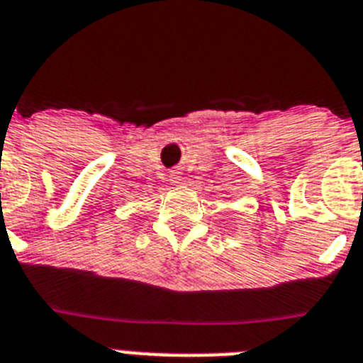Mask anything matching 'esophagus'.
I'll list each match as a JSON object with an SVG mask.
<instances>
[{
	"mask_svg": "<svg viewBox=\"0 0 363 363\" xmlns=\"http://www.w3.org/2000/svg\"><path fill=\"white\" fill-rule=\"evenodd\" d=\"M179 175H181L179 172H172V175H169V177H172L173 182H179V181H181V177H179Z\"/></svg>",
	"mask_w": 363,
	"mask_h": 363,
	"instance_id": "1",
	"label": "esophagus"
}]
</instances>
